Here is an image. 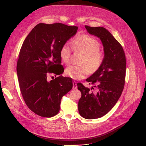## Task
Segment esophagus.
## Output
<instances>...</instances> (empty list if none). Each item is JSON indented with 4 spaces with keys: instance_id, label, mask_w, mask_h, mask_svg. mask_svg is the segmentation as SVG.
I'll use <instances>...</instances> for the list:
<instances>
[{
    "instance_id": "esophagus-1",
    "label": "esophagus",
    "mask_w": 146,
    "mask_h": 146,
    "mask_svg": "<svg viewBox=\"0 0 146 146\" xmlns=\"http://www.w3.org/2000/svg\"><path fill=\"white\" fill-rule=\"evenodd\" d=\"M73 88L74 90H76V89L77 88V82H76V81H74L73 82Z\"/></svg>"
}]
</instances>
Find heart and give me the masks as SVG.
Wrapping results in <instances>:
<instances>
[{"instance_id":"heart-1","label":"heart","mask_w":146,"mask_h":146,"mask_svg":"<svg viewBox=\"0 0 146 146\" xmlns=\"http://www.w3.org/2000/svg\"><path fill=\"white\" fill-rule=\"evenodd\" d=\"M72 48L83 54L80 64L81 66L70 65L65 70V75L72 79L79 80L84 78L89 73H94L102 65L104 54L100 51V44L95 37L82 35L75 37L72 43ZM72 50L68 43L62 45L59 51V56L62 63L68 65L70 59Z\"/></svg>"}]
</instances>
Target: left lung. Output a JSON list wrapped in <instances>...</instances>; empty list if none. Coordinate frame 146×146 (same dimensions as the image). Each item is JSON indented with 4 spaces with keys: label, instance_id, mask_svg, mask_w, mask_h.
<instances>
[{
    "label": "left lung",
    "instance_id": "8db88e82",
    "mask_svg": "<svg viewBox=\"0 0 146 146\" xmlns=\"http://www.w3.org/2000/svg\"><path fill=\"white\" fill-rule=\"evenodd\" d=\"M87 32L99 37L102 43L105 58L101 67L86 81L96 88L90 90L78 83L81 97L78 109L81 117L96 119L109 112L122 92L126 73V58L123 48L114 36L103 27L85 26Z\"/></svg>",
    "mask_w": 146,
    "mask_h": 146
}]
</instances>
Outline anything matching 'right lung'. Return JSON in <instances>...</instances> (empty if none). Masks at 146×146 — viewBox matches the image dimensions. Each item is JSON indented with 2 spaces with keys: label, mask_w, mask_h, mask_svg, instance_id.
<instances>
[{
  "label": "right lung",
  "mask_w": 146,
  "mask_h": 146,
  "mask_svg": "<svg viewBox=\"0 0 146 146\" xmlns=\"http://www.w3.org/2000/svg\"><path fill=\"white\" fill-rule=\"evenodd\" d=\"M77 29L61 23H40L24 41L17 65L19 88L27 106L38 115H56L62 98L73 87L69 77L60 76L49 81L47 78L50 73L59 75L60 49Z\"/></svg>",
  "instance_id": "right-lung-1"
}]
</instances>
